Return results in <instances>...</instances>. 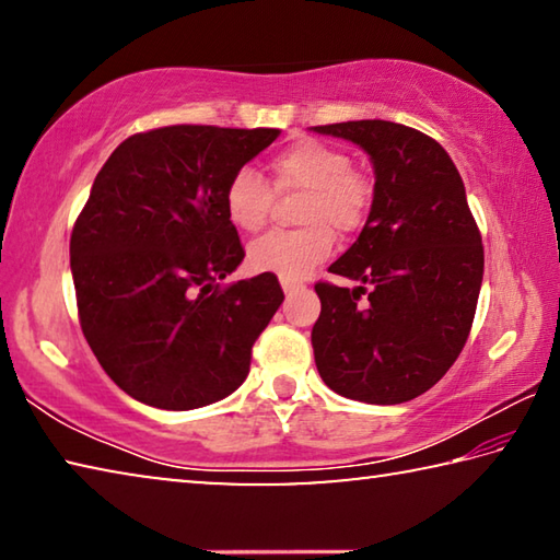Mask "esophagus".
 <instances>
[{
    "label": "esophagus",
    "instance_id": "obj_1",
    "mask_svg": "<svg viewBox=\"0 0 560 560\" xmlns=\"http://www.w3.org/2000/svg\"><path fill=\"white\" fill-rule=\"evenodd\" d=\"M281 289L287 296H291V293H296L299 289H303L301 281H291V279H281Z\"/></svg>",
    "mask_w": 560,
    "mask_h": 560
}]
</instances>
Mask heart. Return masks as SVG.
Returning a JSON list of instances; mask_svg holds the SVG:
<instances>
[{
  "label": "heart",
  "instance_id": "1",
  "mask_svg": "<svg viewBox=\"0 0 560 560\" xmlns=\"http://www.w3.org/2000/svg\"><path fill=\"white\" fill-rule=\"evenodd\" d=\"M343 148L326 140L303 138L271 158L267 183L249 167L236 170L224 187V212L236 230L257 234L267 226L273 195H301L291 232H273L249 246L254 271L299 281L334 249L336 234H353L365 224L373 207V183Z\"/></svg>",
  "mask_w": 560,
  "mask_h": 560
}]
</instances>
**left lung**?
Instances as JSON below:
<instances>
[{"label": "left lung", "instance_id": "1", "mask_svg": "<svg viewBox=\"0 0 560 560\" xmlns=\"http://www.w3.org/2000/svg\"><path fill=\"white\" fill-rule=\"evenodd\" d=\"M314 130L353 140L375 167L363 232L328 267L363 287L316 283V368L350 400L407 402L428 393L467 343L485 273L479 226L457 167L434 138L390 120Z\"/></svg>", "mask_w": 560, "mask_h": 560}]
</instances>
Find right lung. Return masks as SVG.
Returning a JSON list of instances; mask_svg holds the SVG:
<instances>
[{"label":"right lung","mask_w":560,"mask_h":560,"mask_svg":"<svg viewBox=\"0 0 560 560\" xmlns=\"http://www.w3.org/2000/svg\"><path fill=\"white\" fill-rule=\"evenodd\" d=\"M277 128L136 132L93 179L71 232L81 330L122 393L160 410L222 400L283 301L273 273L220 283L244 246L224 187Z\"/></svg>","instance_id":"right-lung-1"}]
</instances>
